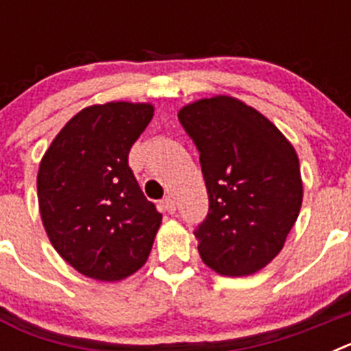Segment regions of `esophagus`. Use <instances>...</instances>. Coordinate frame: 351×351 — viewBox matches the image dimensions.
Here are the masks:
<instances>
[{
  "mask_svg": "<svg viewBox=\"0 0 351 351\" xmlns=\"http://www.w3.org/2000/svg\"><path fill=\"white\" fill-rule=\"evenodd\" d=\"M161 206H163V209L170 214H173L176 213V209H178V207H176V200H173L172 197L163 198V200H161Z\"/></svg>",
  "mask_w": 351,
  "mask_h": 351,
  "instance_id": "esophagus-1",
  "label": "esophagus"
}]
</instances>
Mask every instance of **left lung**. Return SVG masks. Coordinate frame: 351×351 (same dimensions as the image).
<instances>
[{"mask_svg": "<svg viewBox=\"0 0 351 351\" xmlns=\"http://www.w3.org/2000/svg\"><path fill=\"white\" fill-rule=\"evenodd\" d=\"M200 153L209 213L198 253L221 276L255 274L278 256L302 206L295 149L265 116L232 96H213L179 110Z\"/></svg>", "mask_w": 351, "mask_h": 351, "instance_id": "left-lung-1", "label": "left lung"}]
</instances>
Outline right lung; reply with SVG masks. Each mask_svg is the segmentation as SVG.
I'll return each mask as SVG.
<instances>
[{
	"label": "right lung",
	"instance_id": "right-lung-1",
	"mask_svg": "<svg viewBox=\"0 0 351 351\" xmlns=\"http://www.w3.org/2000/svg\"><path fill=\"white\" fill-rule=\"evenodd\" d=\"M153 112L151 104L132 101L82 108L40 161L36 188L49 241L93 280L121 281L137 272L161 225L128 165Z\"/></svg>",
	"mask_w": 351,
	"mask_h": 351
}]
</instances>
